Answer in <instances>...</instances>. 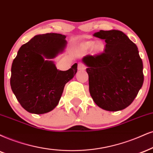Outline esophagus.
<instances>
[{
    "label": "esophagus",
    "mask_w": 153,
    "mask_h": 153,
    "mask_svg": "<svg viewBox=\"0 0 153 153\" xmlns=\"http://www.w3.org/2000/svg\"><path fill=\"white\" fill-rule=\"evenodd\" d=\"M86 69V67L84 64L82 63H79L78 65V70L79 71H83V70H85Z\"/></svg>",
    "instance_id": "obj_1"
}]
</instances>
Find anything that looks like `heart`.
Listing matches in <instances>:
<instances>
[{
    "label": "heart",
    "instance_id": "1",
    "mask_svg": "<svg viewBox=\"0 0 153 153\" xmlns=\"http://www.w3.org/2000/svg\"><path fill=\"white\" fill-rule=\"evenodd\" d=\"M82 48L84 50H89L92 48V51L94 54H99L102 53L105 49V45L101 41L94 42V41H87L82 43Z\"/></svg>",
    "mask_w": 153,
    "mask_h": 153
}]
</instances>
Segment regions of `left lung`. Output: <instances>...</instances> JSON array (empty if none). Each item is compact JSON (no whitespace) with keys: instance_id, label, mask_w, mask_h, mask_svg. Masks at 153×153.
Segmentation results:
<instances>
[{"instance_id":"8db88e82","label":"left lung","mask_w":153,"mask_h":153,"mask_svg":"<svg viewBox=\"0 0 153 153\" xmlns=\"http://www.w3.org/2000/svg\"><path fill=\"white\" fill-rule=\"evenodd\" d=\"M94 35L106 45L103 53L82 58L87 67L90 94L103 110L121 111L131 104L144 81L138 49L121 31L100 30Z\"/></svg>"}]
</instances>
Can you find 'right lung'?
Here are the masks:
<instances>
[{
	"instance_id": "1",
	"label": "right lung",
	"mask_w": 153,
	"mask_h": 153,
	"mask_svg": "<svg viewBox=\"0 0 153 153\" xmlns=\"http://www.w3.org/2000/svg\"><path fill=\"white\" fill-rule=\"evenodd\" d=\"M66 36L58 33L35 35L19 49L11 67L10 86L25 110L50 112L59 103L65 84L77 72V64L67 71L56 69L52 59L63 53Z\"/></svg>"
}]
</instances>
